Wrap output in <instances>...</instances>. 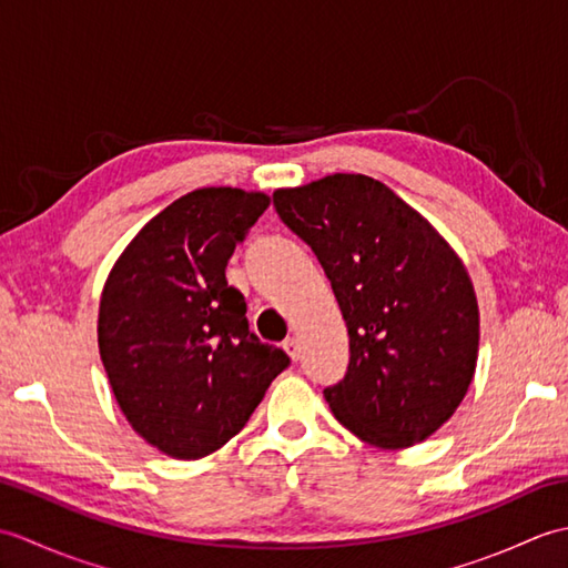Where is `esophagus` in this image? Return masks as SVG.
Here are the masks:
<instances>
[{
	"instance_id": "obj_1",
	"label": "esophagus",
	"mask_w": 568,
	"mask_h": 568,
	"mask_svg": "<svg viewBox=\"0 0 568 568\" xmlns=\"http://www.w3.org/2000/svg\"><path fill=\"white\" fill-rule=\"evenodd\" d=\"M283 348H285V354L291 356L293 361H297L300 354H303V348H300V342L295 339V336H291V339H285V342H283Z\"/></svg>"
}]
</instances>
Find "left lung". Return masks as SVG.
<instances>
[{
  "instance_id": "1",
  "label": "left lung",
  "mask_w": 568,
  "mask_h": 568,
  "mask_svg": "<svg viewBox=\"0 0 568 568\" xmlns=\"http://www.w3.org/2000/svg\"><path fill=\"white\" fill-rule=\"evenodd\" d=\"M315 251L348 329L332 415L378 449L425 442L462 405L478 361V300L466 265L425 216L368 175L334 173L273 192Z\"/></svg>"
}]
</instances>
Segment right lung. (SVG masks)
Listing matches in <instances>:
<instances>
[{"instance_id": "right-lung-1", "label": "right lung", "mask_w": 568, "mask_h": 568, "mask_svg": "<svg viewBox=\"0 0 568 568\" xmlns=\"http://www.w3.org/2000/svg\"><path fill=\"white\" fill-rule=\"evenodd\" d=\"M268 204L265 192L192 190L106 275L98 320L106 378L139 437L173 458L222 449L291 364L248 332L244 295L224 275Z\"/></svg>"}]
</instances>
